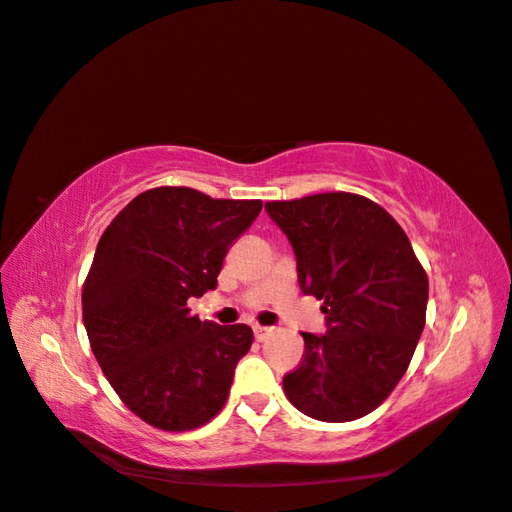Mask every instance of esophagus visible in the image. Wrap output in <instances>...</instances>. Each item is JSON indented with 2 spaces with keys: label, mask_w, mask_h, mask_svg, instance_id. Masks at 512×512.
<instances>
[{
  "label": "esophagus",
  "mask_w": 512,
  "mask_h": 512,
  "mask_svg": "<svg viewBox=\"0 0 512 512\" xmlns=\"http://www.w3.org/2000/svg\"><path fill=\"white\" fill-rule=\"evenodd\" d=\"M271 333V327H260V325H254V336L258 342H263L267 336Z\"/></svg>",
  "instance_id": "34e87169"
}]
</instances>
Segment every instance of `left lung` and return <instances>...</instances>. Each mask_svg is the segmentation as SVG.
Returning a JSON list of instances; mask_svg holds the SVG:
<instances>
[{"label": "left lung", "mask_w": 512, "mask_h": 512, "mask_svg": "<svg viewBox=\"0 0 512 512\" xmlns=\"http://www.w3.org/2000/svg\"><path fill=\"white\" fill-rule=\"evenodd\" d=\"M296 254L302 294L322 300L327 333H302L287 400L320 422H351L389 398L426 322L429 278L398 221L360 194L269 201Z\"/></svg>", "instance_id": "obj_1"}]
</instances>
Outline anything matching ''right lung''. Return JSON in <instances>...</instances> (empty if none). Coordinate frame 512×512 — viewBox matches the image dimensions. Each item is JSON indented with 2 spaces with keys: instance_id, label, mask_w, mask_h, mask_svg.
Here are the masks:
<instances>
[{
  "instance_id": "right-lung-1",
  "label": "right lung",
  "mask_w": 512,
  "mask_h": 512,
  "mask_svg": "<svg viewBox=\"0 0 512 512\" xmlns=\"http://www.w3.org/2000/svg\"><path fill=\"white\" fill-rule=\"evenodd\" d=\"M260 210V201L165 185L132 198L101 236L83 325L121 402L156 429L192 431L225 406L254 333L201 322L187 300L216 289L227 249Z\"/></svg>"
}]
</instances>
